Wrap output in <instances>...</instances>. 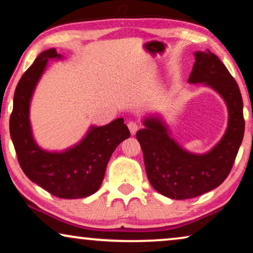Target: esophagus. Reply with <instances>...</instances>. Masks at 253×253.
Instances as JSON below:
<instances>
[{"label": "esophagus", "mask_w": 253, "mask_h": 253, "mask_svg": "<svg viewBox=\"0 0 253 253\" xmlns=\"http://www.w3.org/2000/svg\"><path fill=\"white\" fill-rule=\"evenodd\" d=\"M127 127H129L131 134H136L138 129H139V124L134 122V121H131V122L127 123Z\"/></svg>", "instance_id": "obj_1"}]
</instances>
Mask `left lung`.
<instances>
[{
  "mask_svg": "<svg viewBox=\"0 0 253 253\" xmlns=\"http://www.w3.org/2000/svg\"><path fill=\"white\" fill-rule=\"evenodd\" d=\"M189 83H205L222 96L229 110L226 133L212 151L196 155L183 151L159 120H146L136 133L148 181L161 195L189 199L215 189L233 168L244 136L243 100L236 81L211 50L197 51Z\"/></svg>",
  "mask_w": 253,
  "mask_h": 253,
  "instance_id": "8db88e82",
  "label": "left lung"
}]
</instances>
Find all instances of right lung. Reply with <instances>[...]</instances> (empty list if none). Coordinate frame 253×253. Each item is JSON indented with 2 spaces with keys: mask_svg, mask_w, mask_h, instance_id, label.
I'll use <instances>...</instances> for the list:
<instances>
[{
  "mask_svg": "<svg viewBox=\"0 0 253 253\" xmlns=\"http://www.w3.org/2000/svg\"><path fill=\"white\" fill-rule=\"evenodd\" d=\"M61 57L54 48L41 53L17 84L10 115V134L24 174L55 197L85 198L98 191L110 157L121 141L130 137L123 119L105 126L91 127L77 146L63 153H49L33 140L29 106L33 89L48 58Z\"/></svg>",
  "mask_w": 253,
  "mask_h": 253,
  "instance_id": "add662e5",
  "label": "right lung"
}]
</instances>
